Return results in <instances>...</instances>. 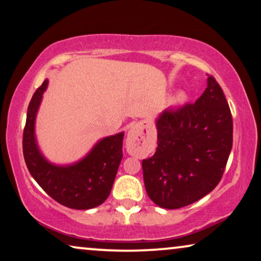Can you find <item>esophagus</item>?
I'll list each match as a JSON object with an SVG mask.
<instances>
[{
  "label": "esophagus",
  "instance_id": "34e87169",
  "mask_svg": "<svg viewBox=\"0 0 261 261\" xmlns=\"http://www.w3.org/2000/svg\"><path fill=\"white\" fill-rule=\"evenodd\" d=\"M138 137V130L135 127H130L129 132H128V141H135Z\"/></svg>",
  "mask_w": 261,
  "mask_h": 261
}]
</instances>
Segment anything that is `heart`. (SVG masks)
<instances>
[{"label": "heart", "mask_w": 261, "mask_h": 261, "mask_svg": "<svg viewBox=\"0 0 261 261\" xmlns=\"http://www.w3.org/2000/svg\"><path fill=\"white\" fill-rule=\"evenodd\" d=\"M172 101H173V102H174V103H179V102H181V101H182V96H181V95H176Z\"/></svg>", "instance_id": "b5f03b06"}]
</instances>
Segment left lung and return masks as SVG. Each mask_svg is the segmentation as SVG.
I'll use <instances>...</instances> for the list:
<instances>
[{
    "instance_id": "obj_1",
    "label": "left lung",
    "mask_w": 261,
    "mask_h": 261,
    "mask_svg": "<svg viewBox=\"0 0 261 261\" xmlns=\"http://www.w3.org/2000/svg\"><path fill=\"white\" fill-rule=\"evenodd\" d=\"M207 76V88L194 103L159 115L156 150L142 160L147 194L162 208L198 201L224 174L233 143L232 114L221 87Z\"/></svg>"
}]
</instances>
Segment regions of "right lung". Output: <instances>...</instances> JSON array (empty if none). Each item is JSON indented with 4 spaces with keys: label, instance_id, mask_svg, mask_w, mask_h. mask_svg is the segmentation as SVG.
Wrapping results in <instances>:
<instances>
[{
    "label": "right lung",
    "instance_id": "right-lung-1",
    "mask_svg": "<svg viewBox=\"0 0 261 261\" xmlns=\"http://www.w3.org/2000/svg\"><path fill=\"white\" fill-rule=\"evenodd\" d=\"M47 86L48 80H44L28 106L22 141L25 165L36 182L55 201L73 210L94 208L112 191L122 160L123 133L100 140L82 160L73 165L50 164L41 154L35 139V119Z\"/></svg>",
    "mask_w": 261,
    "mask_h": 261
}]
</instances>
